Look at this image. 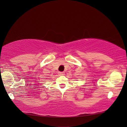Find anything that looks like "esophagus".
I'll return each mask as SVG.
<instances>
[{
    "mask_svg": "<svg viewBox=\"0 0 127 127\" xmlns=\"http://www.w3.org/2000/svg\"><path fill=\"white\" fill-rule=\"evenodd\" d=\"M59 75H61V76H63V75H64V72H59Z\"/></svg>",
    "mask_w": 127,
    "mask_h": 127,
    "instance_id": "34e87169",
    "label": "esophagus"
}]
</instances>
